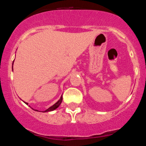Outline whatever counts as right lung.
I'll return each mask as SVG.
<instances>
[{
	"label": "right lung",
	"mask_w": 146,
	"mask_h": 146,
	"mask_svg": "<svg viewBox=\"0 0 146 146\" xmlns=\"http://www.w3.org/2000/svg\"><path fill=\"white\" fill-rule=\"evenodd\" d=\"M12 70H13V64H12ZM62 95L61 96V97H60V100H59L58 101H57V102H56V103H55V104H54L53 105H52V106L50 107L48 109H47V110H45V111H42V112H48V111H54V110H56V109H57V107H58L60 106V105H61V103H62ZM23 102H24V101H23ZM25 102V103L26 104V105H28V102ZM35 110V111H36V110ZM36 111H37V110H36Z\"/></svg>",
	"instance_id": "right-lung-1"
}]
</instances>
